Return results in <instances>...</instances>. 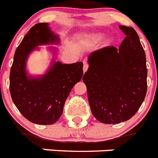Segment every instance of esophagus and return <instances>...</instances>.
<instances>
[{
	"instance_id": "1",
	"label": "esophagus",
	"mask_w": 158,
	"mask_h": 158,
	"mask_svg": "<svg viewBox=\"0 0 158 158\" xmlns=\"http://www.w3.org/2000/svg\"><path fill=\"white\" fill-rule=\"evenodd\" d=\"M88 69H89V64H88L86 62H84V66H83L84 73H85Z\"/></svg>"
}]
</instances>
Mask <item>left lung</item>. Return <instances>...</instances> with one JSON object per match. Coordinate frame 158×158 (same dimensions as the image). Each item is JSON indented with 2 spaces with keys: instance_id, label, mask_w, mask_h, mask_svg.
Listing matches in <instances>:
<instances>
[{
  "instance_id": "obj_1",
  "label": "left lung",
  "mask_w": 158,
  "mask_h": 158,
  "mask_svg": "<svg viewBox=\"0 0 158 158\" xmlns=\"http://www.w3.org/2000/svg\"><path fill=\"white\" fill-rule=\"evenodd\" d=\"M126 37L118 49L107 47L91 53L83 77L95 118L115 124L133 117L147 91L144 49L133 27L119 26Z\"/></svg>"
}]
</instances>
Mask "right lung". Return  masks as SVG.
Segmentation results:
<instances>
[{"label": "right lung", "instance_id": "add662e5", "mask_svg": "<svg viewBox=\"0 0 158 158\" xmlns=\"http://www.w3.org/2000/svg\"><path fill=\"white\" fill-rule=\"evenodd\" d=\"M59 43L47 23H36L16 48L9 76L12 101L30 122L53 124L61 117L67 97L83 76V63L54 62L48 72L38 78L27 75L26 62L37 46Z\"/></svg>", "mask_w": 158, "mask_h": 158}]
</instances>
